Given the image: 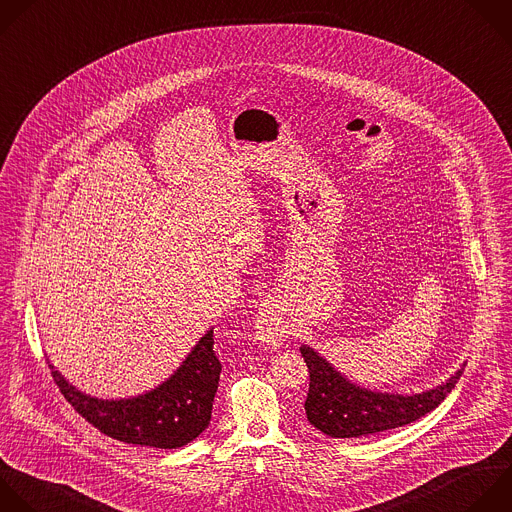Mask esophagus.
<instances>
[{
	"label": "esophagus",
	"mask_w": 512,
	"mask_h": 512,
	"mask_svg": "<svg viewBox=\"0 0 512 512\" xmlns=\"http://www.w3.org/2000/svg\"><path fill=\"white\" fill-rule=\"evenodd\" d=\"M255 329L257 335L263 344L267 346H277L287 337V327L283 325L279 313L271 303H265L255 319Z\"/></svg>",
	"instance_id": "esophagus-1"
}]
</instances>
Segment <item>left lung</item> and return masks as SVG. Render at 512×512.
I'll return each mask as SVG.
<instances>
[{
    "label": "left lung",
    "instance_id": "left-lung-1",
    "mask_svg": "<svg viewBox=\"0 0 512 512\" xmlns=\"http://www.w3.org/2000/svg\"><path fill=\"white\" fill-rule=\"evenodd\" d=\"M301 356L309 370L307 420L331 438H360L416 422L438 408L462 376L458 370L446 384L416 396L380 394L354 386L307 346Z\"/></svg>",
    "mask_w": 512,
    "mask_h": 512
}]
</instances>
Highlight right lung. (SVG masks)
<instances>
[{
	"label": "right lung",
	"instance_id": "1",
	"mask_svg": "<svg viewBox=\"0 0 512 512\" xmlns=\"http://www.w3.org/2000/svg\"><path fill=\"white\" fill-rule=\"evenodd\" d=\"M209 331L185 364L156 390L130 400H98L72 388L52 368V378L68 404L102 434L138 446L179 448L195 440L211 422L221 362Z\"/></svg>",
	"mask_w": 512,
	"mask_h": 512
}]
</instances>
